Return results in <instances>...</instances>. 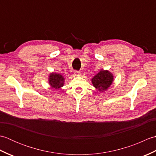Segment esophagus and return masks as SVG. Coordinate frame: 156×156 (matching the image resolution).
Masks as SVG:
<instances>
[{"mask_svg": "<svg viewBox=\"0 0 156 156\" xmlns=\"http://www.w3.org/2000/svg\"><path fill=\"white\" fill-rule=\"evenodd\" d=\"M74 75L76 76H80L81 75V73L80 72H78V71H76L74 72Z\"/></svg>", "mask_w": 156, "mask_h": 156, "instance_id": "34e87169", "label": "esophagus"}]
</instances>
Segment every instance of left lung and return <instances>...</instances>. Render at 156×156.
<instances>
[{
  "label": "left lung",
  "instance_id": "obj_1",
  "mask_svg": "<svg viewBox=\"0 0 156 156\" xmlns=\"http://www.w3.org/2000/svg\"><path fill=\"white\" fill-rule=\"evenodd\" d=\"M114 80V76L108 70L101 69L92 78L93 87L100 92H105L111 87Z\"/></svg>",
  "mask_w": 156,
  "mask_h": 156
}]
</instances>
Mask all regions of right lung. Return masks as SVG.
Listing matches in <instances>:
<instances>
[{
	"instance_id": "add662e5",
	"label": "right lung",
	"mask_w": 156,
	"mask_h": 156,
	"mask_svg": "<svg viewBox=\"0 0 156 156\" xmlns=\"http://www.w3.org/2000/svg\"><path fill=\"white\" fill-rule=\"evenodd\" d=\"M65 78L62 75L52 72L49 76L48 81L50 87L54 90H58L64 85Z\"/></svg>"
}]
</instances>
